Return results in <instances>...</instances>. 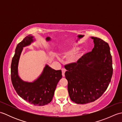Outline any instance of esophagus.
<instances>
[{
	"instance_id": "34e87169",
	"label": "esophagus",
	"mask_w": 122,
	"mask_h": 122,
	"mask_svg": "<svg viewBox=\"0 0 122 122\" xmlns=\"http://www.w3.org/2000/svg\"><path fill=\"white\" fill-rule=\"evenodd\" d=\"M66 70L65 69H62V76H65V72H66Z\"/></svg>"
}]
</instances>
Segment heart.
Masks as SVG:
<instances>
[{
    "mask_svg": "<svg viewBox=\"0 0 122 122\" xmlns=\"http://www.w3.org/2000/svg\"><path fill=\"white\" fill-rule=\"evenodd\" d=\"M79 49V48L78 46H74L72 47L71 49L67 52L66 53L67 54H71V53H75L76 52L77 50ZM80 58V54H76V55H74V56H73L72 58L70 60V62L71 63H75L77 62V61L79 60V59Z\"/></svg>",
    "mask_w": 122,
    "mask_h": 122,
    "instance_id": "heart-1",
    "label": "heart"
}]
</instances>
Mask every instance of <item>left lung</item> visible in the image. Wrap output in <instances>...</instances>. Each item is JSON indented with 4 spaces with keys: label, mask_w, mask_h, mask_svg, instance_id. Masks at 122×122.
Instances as JSON below:
<instances>
[{
    "label": "left lung",
    "mask_w": 122,
    "mask_h": 122,
    "mask_svg": "<svg viewBox=\"0 0 122 122\" xmlns=\"http://www.w3.org/2000/svg\"><path fill=\"white\" fill-rule=\"evenodd\" d=\"M94 46L76 62L64 67L71 100L77 104L94 102L107 90L113 74L112 59L108 44L91 37Z\"/></svg>",
    "instance_id": "left-lung-1"
}]
</instances>
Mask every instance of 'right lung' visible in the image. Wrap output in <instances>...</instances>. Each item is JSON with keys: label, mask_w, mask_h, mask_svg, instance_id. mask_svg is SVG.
<instances>
[{"label": "right lung", "mask_w": 122, "mask_h": 122, "mask_svg": "<svg viewBox=\"0 0 122 122\" xmlns=\"http://www.w3.org/2000/svg\"><path fill=\"white\" fill-rule=\"evenodd\" d=\"M31 35L25 37L15 48L11 64V79L15 90L20 97L30 104L43 106L49 104L53 97L57 84L62 76L61 70H55L46 65L42 74L33 82H25L18 76V63L23 48L33 42Z\"/></svg>", "instance_id": "add662e5"}]
</instances>
